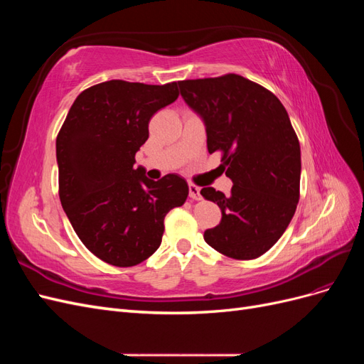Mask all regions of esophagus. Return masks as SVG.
I'll use <instances>...</instances> for the list:
<instances>
[{"label": "esophagus", "instance_id": "obj_1", "mask_svg": "<svg viewBox=\"0 0 364 364\" xmlns=\"http://www.w3.org/2000/svg\"><path fill=\"white\" fill-rule=\"evenodd\" d=\"M188 191H190V199L191 200H200V188L194 183L188 185Z\"/></svg>", "mask_w": 364, "mask_h": 364}]
</instances>
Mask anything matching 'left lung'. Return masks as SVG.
<instances>
[{
	"instance_id": "8db88e82",
	"label": "left lung",
	"mask_w": 364,
	"mask_h": 364,
	"mask_svg": "<svg viewBox=\"0 0 364 364\" xmlns=\"http://www.w3.org/2000/svg\"><path fill=\"white\" fill-rule=\"evenodd\" d=\"M181 95L206 126L208 151L222 153L232 190L200 194L222 209L205 241L234 259H255L284 234L299 202L301 146L278 97L243 75L181 80Z\"/></svg>"
}]
</instances>
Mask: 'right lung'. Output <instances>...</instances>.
<instances>
[{"mask_svg":"<svg viewBox=\"0 0 364 364\" xmlns=\"http://www.w3.org/2000/svg\"><path fill=\"white\" fill-rule=\"evenodd\" d=\"M178 97L176 82L98 83L75 98L58 134L63 211L86 249L112 266L132 267L151 257L165 215L188 197L181 176L155 182L134 168L151 117Z\"/></svg>","mask_w":364,"mask_h":364,"instance_id":"add662e5","label":"right lung"}]
</instances>
